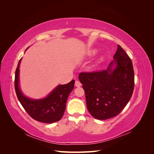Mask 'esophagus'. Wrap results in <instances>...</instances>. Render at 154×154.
Instances as JSON below:
<instances>
[{"instance_id":"esophagus-1","label":"esophagus","mask_w":154,"mask_h":154,"mask_svg":"<svg viewBox=\"0 0 154 154\" xmlns=\"http://www.w3.org/2000/svg\"><path fill=\"white\" fill-rule=\"evenodd\" d=\"M75 86L77 87H80L82 86V83H81L80 82L76 81V82H75Z\"/></svg>"}]
</instances>
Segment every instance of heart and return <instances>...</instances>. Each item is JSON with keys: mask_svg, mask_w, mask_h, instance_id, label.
<instances>
[{"mask_svg": "<svg viewBox=\"0 0 154 154\" xmlns=\"http://www.w3.org/2000/svg\"><path fill=\"white\" fill-rule=\"evenodd\" d=\"M97 53V49H90L87 51V56L88 57H93V56H94ZM105 59V56H103V55L101 56V57H100L96 60V62L94 64V67H97L98 66H100V64H101L104 62Z\"/></svg>", "mask_w": 154, "mask_h": 154, "instance_id": "obj_1", "label": "heart"}]
</instances>
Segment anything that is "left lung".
<instances>
[{
	"label": "left lung",
	"instance_id": "8db88e82",
	"mask_svg": "<svg viewBox=\"0 0 154 154\" xmlns=\"http://www.w3.org/2000/svg\"><path fill=\"white\" fill-rule=\"evenodd\" d=\"M87 109L94 118L105 120L118 115L128 103L134 87L132 60L120 45L106 70L81 72Z\"/></svg>",
	"mask_w": 154,
	"mask_h": 154
}]
</instances>
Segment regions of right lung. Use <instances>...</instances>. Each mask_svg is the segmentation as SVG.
Wrapping results in <instances>:
<instances>
[{"instance_id": "1", "label": "right lung", "mask_w": 154, "mask_h": 154, "mask_svg": "<svg viewBox=\"0 0 154 154\" xmlns=\"http://www.w3.org/2000/svg\"><path fill=\"white\" fill-rule=\"evenodd\" d=\"M22 58L18 62L15 77V92L20 103L31 117L38 122L44 123L58 122L64 114L67 100L73 90L75 81L72 80L67 84L57 85L43 98H30L22 92L20 87L19 69Z\"/></svg>"}]
</instances>
